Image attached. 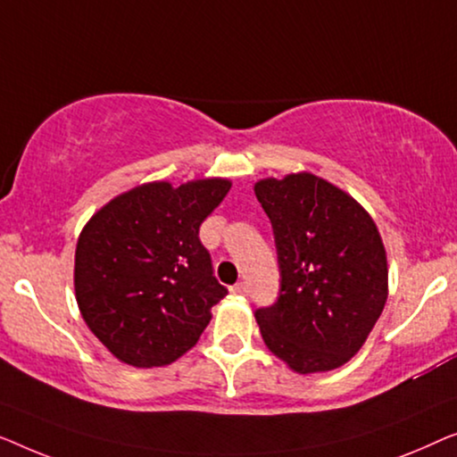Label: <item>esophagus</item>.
Returning a JSON list of instances; mask_svg holds the SVG:
<instances>
[{
  "mask_svg": "<svg viewBox=\"0 0 457 457\" xmlns=\"http://www.w3.org/2000/svg\"><path fill=\"white\" fill-rule=\"evenodd\" d=\"M248 292V287H246V284H244V281H240V284H236L234 287H231V294H236V295H244Z\"/></svg>",
  "mask_w": 457,
  "mask_h": 457,
  "instance_id": "obj_1",
  "label": "esophagus"
}]
</instances>
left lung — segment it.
<instances>
[{
	"label": "left lung",
	"mask_w": 457,
	"mask_h": 457,
	"mask_svg": "<svg viewBox=\"0 0 457 457\" xmlns=\"http://www.w3.org/2000/svg\"><path fill=\"white\" fill-rule=\"evenodd\" d=\"M254 195L271 220L281 287L254 312L262 342L294 372L344 366L381 317L389 269L362 204L311 171L262 178Z\"/></svg>",
	"instance_id": "8db88e82"
}]
</instances>
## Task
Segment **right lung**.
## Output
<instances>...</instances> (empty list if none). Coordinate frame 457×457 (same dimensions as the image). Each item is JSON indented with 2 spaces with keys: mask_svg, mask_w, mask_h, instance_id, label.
I'll use <instances>...</instances> for the list:
<instances>
[{
  "mask_svg": "<svg viewBox=\"0 0 457 457\" xmlns=\"http://www.w3.org/2000/svg\"><path fill=\"white\" fill-rule=\"evenodd\" d=\"M231 188L228 178L121 192L82 228L74 256L80 314L120 362L153 369L195 348L228 294L198 229Z\"/></svg>",
  "mask_w": 457,
  "mask_h": 457,
  "instance_id": "add662e5",
  "label": "right lung"
}]
</instances>
